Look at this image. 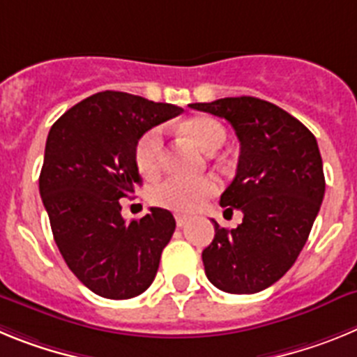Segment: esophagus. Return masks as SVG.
Returning <instances> with one entry per match:
<instances>
[{"mask_svg": "<svg viewBox=\"0 0 357 357\" xmlns=\"http://www.w3.org/2000/svg\"><path fill=\"white\" fill-rule=\"evenodd\" d=\"M189 220H191V216H188V214H175L176 227H184Z\"/></svg>", "mask_w": 357, "mask_h": 357, "instance_id": "obj_1", "label": "esophagus"}]
</instances>
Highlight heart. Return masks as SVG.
<instances>
[{"mask_svg": "<svg viewBox=\"0 0 357 357\" xmlns=\"http://www.w3.org/2000/svg\"><path fill=\"white\" fill-rule=\"evenodd\" d=\"M182 130L206 151H214L225 143V127L218 119L209 116H197L182 125ZM164 139L159 127L151 128L137 141L135 146V164L143 175L153 176L162 166ZM218 191V182L213 176L200 178H184V176H169L151 191V202L164 209L193 213L200 209Z\"/></svg>", "mask_w": 357, "mask_h": 357, "instance_id": "b5f03b06", "label": "heart"}]
</instances>
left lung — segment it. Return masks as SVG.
<instances>
[{
	"mask_svg": "<svg viewBox=\"0 0 357 357\" xmlns=\"http://www.w3.org/2000/svg\"><path fill=\"white\" fill-rule=\"evenodd\" d=\"M232 125L239 139L234 181L220 204L243 222L214 223V239L202 252L207 279L234 295L257 293L288 272L320 211L326 178L314 135L280 107L254 96L191 103Z\"/></svg>",
	"mask_w": 357,
	"mask_h": 357,
	"instance_id": "1",
	"label": "left lung"
}]
</instances>
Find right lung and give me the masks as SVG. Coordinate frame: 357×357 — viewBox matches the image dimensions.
<instances>
[{
	"mask_svg": "<svg viewBox=\"0 0 357 357\" xmlns=\"http://www.w3.org/2000/svg\"><path fill=\"white\" fill-rule=\"evenodd\" d=\"M181 107L103 91L64 112L46 139L39 191L66 264L93 293L125 301L146 291L175 232L168 209L127 223L119 200L141 184L135 146Z\"/></svg>",
	"mask_w": 357,
	"mask_h": 357,
	"instance_id": "right-lung-1",
	"label": "right lung"
}]
</instances>
